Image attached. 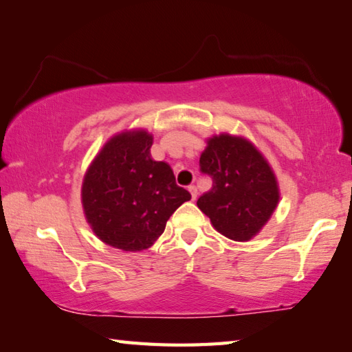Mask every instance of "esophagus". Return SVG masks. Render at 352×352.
Wrapping results in <instances>:
<instances>
[{"mask_svg":"<svg viewBox=\"0 0 352 352\" xmlns=\"http://www.w3.org/2000/svg\"><path fill=\"white\" fill-rule=\"evenodd\" d=\"M188 190L190 192V197H192V200L197 199V188H195V184H190V186H188Z\"/></svg>","mask_w":352,"mask_h":352,"instance_id":"1","label":"esophagus"}]
</instances>
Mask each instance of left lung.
<instances>
[{
    "mask_svg": "<svg viewBox=\"0 0 352 352\" xmlns=\"http://www.w3.org/2000/svg\"><path fill=\"white\" fill-rule=\"evenodd\" d=\"M200 172L212 180V188L197 200L201 212L230 239H252L279 200L269 163L252 142L222 133L208 141L200 157Z\"/></svg>",
    "mask_w": 352,
    "mask_h": 352,
    "instance_id": "left-lung-1",
    "label": "left lung"
}]
</instances>
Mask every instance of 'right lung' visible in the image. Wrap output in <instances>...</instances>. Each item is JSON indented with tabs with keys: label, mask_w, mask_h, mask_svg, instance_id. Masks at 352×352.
I'll list each match as a JSON object with an SVG mask.
<instances>
[{
	"label": "right lung",
	"mask_w": 352,
	"mask_h": 352,
	"mask_svg": "<svg viewBox=\"0 0 352 352\" xmlns=\"http://www.w3.org/2000/svg\"><path fill=\"white\" fill-rule=\"evenodd\" d=\"M152 141L144 130L113 136L83 178L88 223L100 241L124 252L151 247L177 208L190 199L170 166L152 160Z\"/></svg>",
	"instance_id": "obj_1"
}]
</instances>
